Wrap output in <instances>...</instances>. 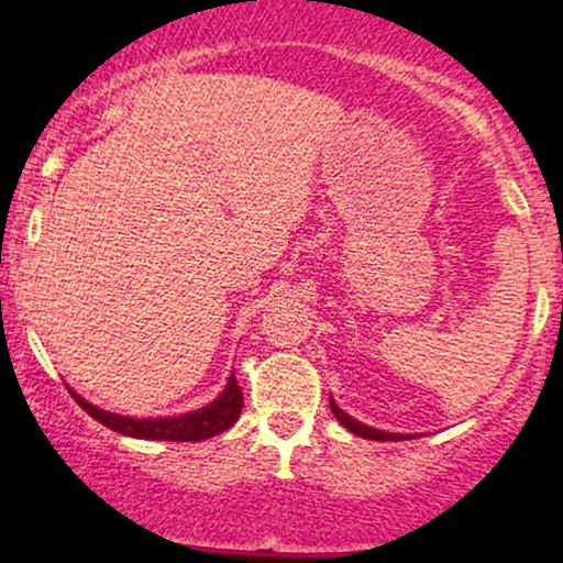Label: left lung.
Segmentation results:
<instances>
[{"instance_id":"obj_1","label":"left lung","mask_w":563,"mask_h":563,"mask_svg":"<svg viewBox=\"0 0 563 563\" xmlns=\"http://www.w3.org/2000/svg\"><path fill=\"white\" fill-rule=\"evenodd\" d=\"M331 410H333L335 421L344 426V429L352 431V434H357V437H363V439H378V442H394V439H405L402 434H386V431L371 429V426H363L360 421H354V418H349L346 412L333 402V399H331Z\"/></svg>"}]
</instances>
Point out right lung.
Wrapping results in <instances>:
<instances>
[{
  "instance_id": "add662e5",
  "label": "right lung",
  "mask_w": 563,
  "mask_h": 563,
  "mask_svg": "<svg viewBox=\"0 0 563 563\" xmlns=\"http://www.w3.org/2000/svg\"><path fill=\"white\" fill-rule=\"evenodd\" d=\"M70 391V389H68ZM70 397L79 402L89 416L95 418L97 423L108 426V429L119 431V434L137 437V439H161V442H200V439H209L228 431L232 423L241 418L243 410V391L238 386L235 376L228 380V389H224L209 407L198 412H185V416L177 418H147V421H140V418H124L115 416V412H106L100 407L84 402L79 394L70 391Z\"/></svg>"
}]
</instances>
